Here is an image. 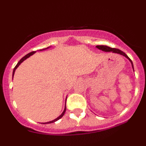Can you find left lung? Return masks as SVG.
<instances>
[{
  "instance_id": "left-lung-1",
  "label": "left lung",
  "mask_w": 146,
  "mask_h": 146,
  "mask_svg": "<svg viewBox=\"0 0 146 146\" xmlns=\"http://www.w3.org/2000/svg\"><path fill=\"white\" fill-rule=\"evenodd\" d=\"M96 47L98 48H99V49L102 50V51H104V52H112V53H114V54H120V55L121 56H123L124 57H126V58H127L128 60H129V61L131 62V66H132V68H133V72H134V68H133V63H132L131 60L130 59V58L128 57V56L126 55L125 53H123V51H121V50L119 49H117V48H111V47L108 46H104V45H99V46H96Z\"/></svg>"
}]
</instances>
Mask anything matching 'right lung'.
<instances>
[{
    "label": "right lung",
    "instance_id": "right-lung-1",
    "mask_svg": "<svg viewBox=\"0 0 146 146\" xmlns=\"http://www.w3.org/2000/svg\"><path fill=\"white\" fill-rule=\"evenodd\" d=\"M50 47H51V46H48V47H47V48H43V49H40V50H39V51H44V50L48 49V48H49ZM36 51H32V52H31V53H29V54H27V55H25V56L24 57H23V58H22L20 60V61H19L18 63H17V64L16 65V66H15V68H14V69H13V76H14V74H15V72L16 69H17V68H18V66H20V65L23 62V61H25V60L27 59V58H29V57H30L31 56H32V55H33L34 54H35V53H36ZM66 99H67V97H66V102H65V107H64V111H63V112H62V114H61V115L59 116V117H57L56 119H54V120H53V121H48V122H45V123H43V124H46V123H54V122L56 121H58V119H61V117H62L64 115L65 112H66Z\"/></svg>",
    "mask_w": 146,
    "mask_h": 146
}]
</instances>
